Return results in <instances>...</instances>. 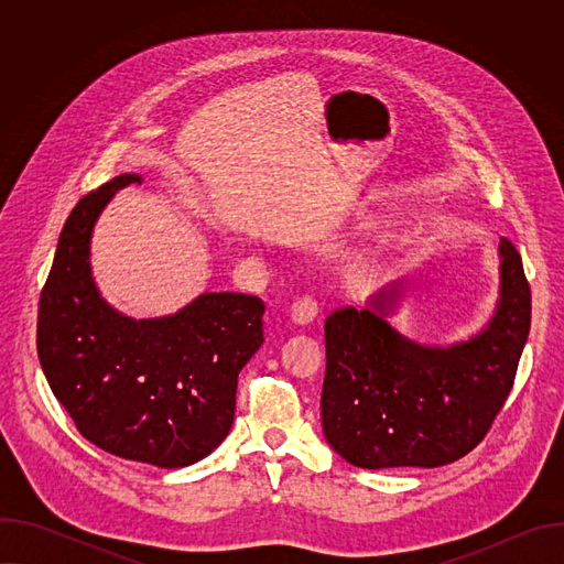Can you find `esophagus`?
I'll use <instances>...</instances> for the list:
<instances>
[{
    "label": "esophagus",
    "instance_id": "1",
    "mask_svg": "<svg viewBox=\"0 0 564 564\" xmlns=\"http://www.w3.org/2000/svg\"><path fill=\"white\" fill-rule=\"evenodd\" d=\"M316 312H318L316 301H314L312 296H301V299H296V301L292 303L290 316H292L294 324L307 326V324H312V321L316 318Z\"/></svg>",
    "mask_w": 564,
    "mask_h": 564
}]
</instances>
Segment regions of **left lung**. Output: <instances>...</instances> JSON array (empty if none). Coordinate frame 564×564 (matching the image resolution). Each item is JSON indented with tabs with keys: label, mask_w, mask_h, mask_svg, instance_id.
Wrapping results in <instances>:
<instances>
[{
	"label": "left lung",
	"mask_w": 564,
	"mask_h": 564,
	"mask_svg": "<svg viewBox=\"0 0 564 564\" xmlns=\"http://www.w3.org/2000/svg\"><path fill=\"white\" fill-rule=\"evenodd\" d=\"M404 281L364 310L326 318L321 424L352 466L435 468L473 451L513 388L531 328V288L509 238L500 240V299L489 324L466 341L424 346L388 324Z\"/></svg>",
	"instance_id": "obj_1"
}]
</instances>
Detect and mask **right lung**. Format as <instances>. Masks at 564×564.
Listing matches in <instances>:
<instances>
[{
	"mask_svg": "<svg viewBox=\"0 0 564 564\" xmlns=\"http://www.w3.org/2000/svg\"><path fill=\"white\" fill-rule=\"evenodd\" d=\"M122 174L64 223L37 312V357L77 431L98 448L160 468L207 457L229 433L238 372L263 344L259 296L205 292L176 314L131 318L91 274V234Z\"/></svg>",
	"mask_w": 564,
	"mask_h": 564,
	"instance_id": "obj_1",
	"label": "right lung"
}]
</instances>
